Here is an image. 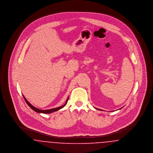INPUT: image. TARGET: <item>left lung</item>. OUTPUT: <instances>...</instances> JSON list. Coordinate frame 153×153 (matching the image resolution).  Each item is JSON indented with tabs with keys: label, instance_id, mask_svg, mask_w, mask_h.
<instances>
[{
	"label": "left lung",
	"instance_id": "8db88e82",
	"mask_svg": "<svg viewBox=\"0 0 153 153\" xmlns=\"http://www.w3.org/2000/svg\"><path fill=\"white\" fill-rule=\"evenodd\" d=\"M96 109H97V108H96ZM120 109H121V108H120Z\"/></svg>",
	"mask_w": 153,
	"mask_h": 153
}]
</instances>
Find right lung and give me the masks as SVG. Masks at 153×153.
<instances>
[{
  "mask_svg": "<svg viewBox=\"0 0 153 153\" xmlns=\"http://www.w3.org/2000/svg\"><path fill=\"white\" fill-rule=\"evenodd\" d=\"M23 98H24L25 102H26V103L27 104V105L29 106L30 107L31 109H33V110H34L35 112H38V113H43V114H50V113L55 112V111H58L59 109L62 108L64 107L65 106V105L66 104L67 102H68V99H69V97H68V99H67V100H66V101L65 104L64 105H63L62 106L56 108H53V109H44V110H42V109H38V108H36L35 107H34L33 105H32L29 102H28V101L26 100V99L25 98V97L23 95Z\"/></svg>",
  "mask_w": 153,
  "mask_h": 153,
  "instance_id": "right-lung-1",
  "label": "right lung"
}]
</instances>
